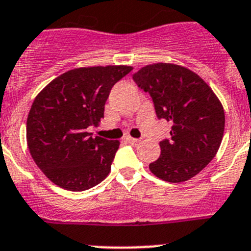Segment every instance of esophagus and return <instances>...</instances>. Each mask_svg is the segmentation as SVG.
<instances>
[{
	"mask_svg": "<svg viewBox=\"0 0 251 251\" xmlns=\"http://www.w3.org/2000/svg\"><path fill=\"white\" fill-rule=\"evenodd\" d=\"M126 141H128L130 144H136V143H139V139H135V138H131V136H127V138H126Z\"/></svg>",
	"mask_w": 251,
	"mask_h": 251,
	"instance_id": "obj_1",
	"label": "esophagus"
}]
</instances>
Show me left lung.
Wrapping results in <instances>:
<instances>
[{"mask_svg":"<svg viewBox=\"0 0 251 251\" xmlns=\"http://www.w3.org/2000/svg\"><path fill=\"white\" fill-rule=\"evenodd\" d=\"M151 96L158 119L172 123L171 140L160 141L154 176L180 183L197 176L215 158L225 130V112L211 87L182 65L154 63L132 75Z\"/></svg>","mask_w":251,"mask_h":251,"instance_id":"left-lung-1","label":"left lung"}]
</instances>
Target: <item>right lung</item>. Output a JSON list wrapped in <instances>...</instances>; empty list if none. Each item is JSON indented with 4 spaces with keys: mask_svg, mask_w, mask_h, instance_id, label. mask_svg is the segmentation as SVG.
Returning <instances> with one entry per match:
<instances>
[{
    "mask_svg": "<svg viewBox=\"0 0 251 251\" xmlns=\"http://www.w3.org/2000/svg\"><path fill=\"white\" fill-rule=\"evenodd\" d=\"M131 71L130 65L72 69L35 97L26 140L34 162L54 184L79 192L107 177L120 141L92 138L87 128L99 125L111 88Z\"/></svg>",
    "mask_w": 251,
    "mask_h": 251,
    "instance_id": "right-lung-1",
    "label": "right lung"
}]
</instances>
